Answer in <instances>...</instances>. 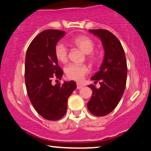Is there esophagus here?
I'll return each mask as SVG.
<instances>
[{
  "label": "esophagus",
  "instance_id": "34e87169",
  "mask_svg": "<svg viewBox=\"0 0 151 151\" xmlns=\"http://www.w3.org/2000/svg\"><path fill=\"white\" fill-rule=\"evenodd\" d=\"M83 87V85H81V84H80V83H77V89H81Z\"/></svg>",
  "mask_w": 151,
  "mask_h": 151
}]
</instances>
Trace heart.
Returning <instances> with one entry per match:
<instances>
[{
	"mask_svg": "<svg viewBox=\"0 0 151 151\" xmlns=\"http://www.w3.org/2000/svg\"><path fill=\"white\" fill-rule=\"evenodd\" d=\"M72 43L76 47L79 48L85 54L90 61L94 62L96 60V56L93 52L95 48L93 41L88 37L78 36L72 40ZM54 54L56 59L61 63H65L68 61V49L63 43H58L55 46ZM90 71L89 67L86 64H69L65 68V73L68 78L76 81H81Z\"/></svg>",
	"mask_w": 151,
	"mask_h": 151,
	"instance_id": "heart-1",
	"label": "heart"
}]
</instances>
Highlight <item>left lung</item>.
<instances>
[{
    "label": "left lung",
    "mask_w": 151,
    "mask_h": 151,
    "mask_svg": "<svg viewBox=\"0 0 151 151\" xmlns=\"http://www.w3.org/2000/svg\"><path fill=\"white\" fill-rule=\"evenodd\" d=\"M89 32L101 40L104 57L100 70L91 78L95 84L100 81V88L88 86L93 95L87 105L92 114L102 116L114 110L123 95L127 84V60L121 42L112 33L106 29Z\"/></svg>",
    "instance_id": "8db88e82"
}]
</instances>
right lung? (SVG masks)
<instances>
[{
  "instance_id": "1",
  "label": "right lung",
  "mask_w": 151,
  "mask_h": 151,
  "mask_svg": "<svg viewBox=\"0 0 151 151\" xmlns=\"http://www.w3.org/2000/svg\"><path fill=\"white\" fill-rule=\"evenodd\" d=\"M65 32L47 29L32 41L26 53L24 79L27 92L35 109L42 117L56 121L67 110L69 96L76 88L75 81L53 86V78L61 80L63 71L54 54L57 42Z\"/></svg>"
}]
</instances>
